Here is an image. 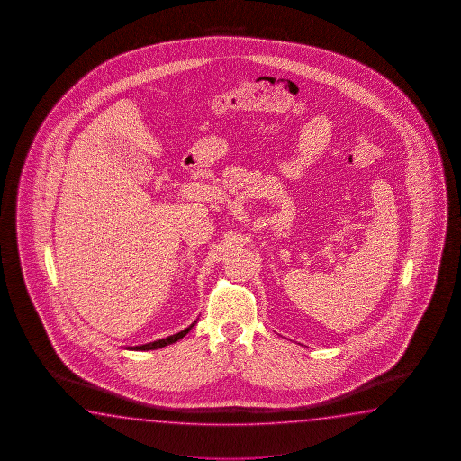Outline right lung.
Returning <instances> with one entry per match:
<instances>
[{"label": "right lung", "instance_id": "1", "mask_svg": "<svg viewBox=\"0 0 461 461\" xmlns=\"http://www.w3.org/2000/svg\"><path fill=\"white\" fill-rule=\"evenodd\" d=\"M192 328H194V324H192L190 328L180 330L179 334L166 337V339H161V340H157V342H149V344L147 345H140V347H133V350H155V348H161V347H166V345L174 344V342L180 340L182 337L187 336L188 330Z\"/></svg>", "mask_w": 461, "mask_h": 461}]
</instances>
